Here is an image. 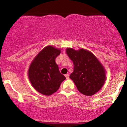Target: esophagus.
I'll return each mask as SVG.
<instances>
[{"mask_svg": "<svg viewBox=\"0 0 127 127\" xmlns=\"http://www.w3.org/2000/svg\"><path fill=\"white\" fill-rule=\"evenodd\" d=\"M65 78H66V79H68V78H69V75H68V73H67V74H65Z\"/></svg>", "mask_w": 127, "mask_h": 127, "instance_id": "esophagus-1", "label": "esophagus"}]
</instances>
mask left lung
<instances>
[{
    "label": "left lung",
    "mask_w": 127,
    "mask_h": 127,
    "mask_svg": "<svg viewBox=\"0 0 127 127\" xmlns=\"http://www.w3.org/2000/svg\"><path fill=\"white\" fill-rule=\"evenodd\" d=\"M66 53L73 62V72L70 75L78 91L91 96L97 93L106 79L104 68L96 57L84 49L75 50L68 48Z\"/></svg>",
    "instance_id": "8db88e82"
}]
</instances>
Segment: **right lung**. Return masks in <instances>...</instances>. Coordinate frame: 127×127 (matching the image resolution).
I'll use <instances>...</instances> for the list:
<instances>
[{
	"label": "right lung",
	"mask_w": 127,
	"mask_h": 127,
	"mask_svg": "<svg viewBox=\"0 0 127 127\" xmlns=\"http://www.w3.org/2000/svg\"><path fill=\"white\" fill-rule=\"evenodd\" d=\"M60 52V49L46 46L36 55L29 68V78L32 86L43 95L54 94L65 79L55 63V59Z\"/></svg>",
	"instance_id": "1"
}]
</instances>
